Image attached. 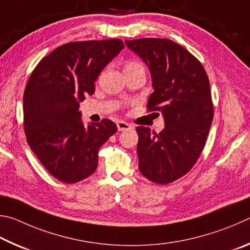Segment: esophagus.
Masks as SVG:
<instances>
[{
	"instance_id": "esophagus-1",
	"label": "esophagus",
	"mask_w": 250,
	"mask_h": 250,
	"mask_svg": "<svg viewBox=\"0 0 250 250\" xmlns=\"http://www.w3.org/2000/svg\"><path fill=\"white\" fill-rule=\"evenodd\" d=\"M117 128H118V130H120V132H123V130H127V129H130L133 127H132V125L128 124V123L120 121L117 123Z\"/></svg>"
}]
</instances>
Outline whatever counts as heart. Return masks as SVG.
Wrapping results in <instances>:
<instances>
[{
    "mask_svg": "<svg viewBox=\"0 0 250 250\" xmlns=\"http://www.w3.org/2000/svg\"><path fill=\"white\" fill-rule=\"evenodd\" d=\"M123 69H124V72H132V71H136V70H141V69H144L145 70V68H144L143 63L139 62V61L137 60H127L125 61L124 63V67H123Z\"/></svg>",
    "mask_w": 250,
    "mask_h": 250,
    "instance_id": "b5f03b06",
    "label": "heart"
}]
</instances>
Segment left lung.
Returning a JSON list of instances; mask_svg holds the SVG:
<instances>
[{"instance_id":"left-lung-1","label":"left lung","mask_w":250,"mask_h":250,"mask_svg":"<svg viewBox=\"0 0 250 250\" xmlns=\"http://www.w3.org/2000/svg\"><path fill=\"white\" fill-rule=\"evenodd\" d=\"M125 42L150 70L155 91L147 111L160 112L166 125L159 134L136 127L139 171L151 182L168 185L190 171L207 143L214 116L208 77L198 58L170 39Z\"/></svg>"}]
</instances>
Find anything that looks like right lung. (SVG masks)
<instances>
[{"label": "right lung", "mask_w": 250, "mask_h": 250, "mask_svg": "<svg viewBox=\"0 0 250 250\" xmlns=\"http://www.w3.org/2000/svg\"><path fill=\"white\" fill-rule=\"evenodd\" d=\"M124 42L121 39L72 42L56 48L33 70L23 99L26 139L52 177L76 183L93 173L99 150L116 133L104 118L86 126L79 103L95 91L94 82Z\"/></svg>", "instance_id": "obj_1"}]
</instances>
